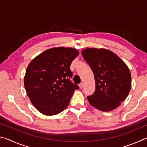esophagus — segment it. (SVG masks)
<instances>
[{
	"instance_id": "34e87169",
	"label": "esophagus",
	"mask_w": 147,
	"mask_h": 147,
	"mask_svg": "<svg viewBox=\"0 0 147 147\" xmlns=\"http://www.w3.org/2000/svg\"><path fill=\"white\" fill-rule=\"evenodd\" d=\"M83 87H84V84H83V83H80L79 84V88H80V89H82L83 88Z\"/></svg>"
}]
</instances>
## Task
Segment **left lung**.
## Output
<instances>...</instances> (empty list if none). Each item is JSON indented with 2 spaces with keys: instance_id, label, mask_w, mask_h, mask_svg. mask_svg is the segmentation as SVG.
<instances>
[{
  "instance_id": "obj_1",
  "label": "left lung",
  "mask_w": 147,
  "mask_h": 147,
  "mask_svg": "<svg viewBox=\"0 0 147 147\" xmlns=\"http://www.w3.org/2000/svg\"><path fill=\"white\" fill-rule=\"evenodd\" d=\"M82 55L93 71L95 91L88 97L92 106L110 111L121 104L131 87L130 69L112 51L106 49L87 48Z\"/></svg>"
}]
</instances>
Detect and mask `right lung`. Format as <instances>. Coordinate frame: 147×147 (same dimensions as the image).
I'll use <instances>...</instances> for the list:
<instances>
[{"label": "right lung", "instance_id": "obj_1", "mask_svg": "<svg viewBox=\"0 0 147 147\" xmlns=\"http://www.w3.org/2000/svg\"><path fill=\"white\" fill-rule=\"evenodd\" d=\"M71 47L47 49L34 58L27 67L24 85L32 104L45 115H57L69 105L79 88L69 80L70 66L78 55Z\"/></svg>", "mask_w": 147, "mask_h": 147}]
</instances>
